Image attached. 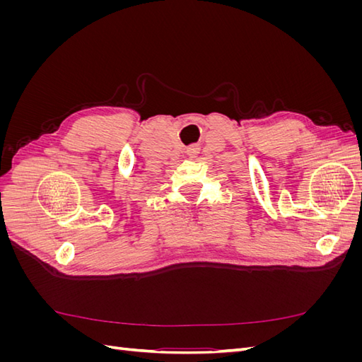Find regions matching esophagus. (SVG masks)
Wrapping results in <instances>:
<instances>
[{
  "instance_id": "34e87169",
  "label": "esophagus",
  "mask_w": 362,
  "mask_h": 362,
  "mask_svg": "<svg viewBox=\"0 0 362 362\" xmlns=\"http://www.w3.org/2000/svg\"><path fill=\"white\" fill-rule=\"evenodd\" d=\"M198 154H199V146H198V145H193V146L187 148V156H189V157L194 158Z\"/></svg>"
}]
</instances>
